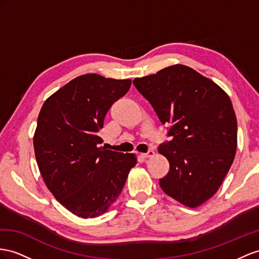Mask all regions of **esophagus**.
Segmentation results:
<instances>
[{
	"label": "esophagus",
	"instance_id": "1",
	"mask_svg": "<svg viewBox=\"0 0 259 259\" xmlns=\"http://www.w3.org/2000/svg\"><path fill=\"white\" fill-rule=\"evenodd\" d=\"M153 155H154V151L153 150H149L147 153H141V156L143 158H148V157H151V156H153Z\"/></svg>",
	"mask_w": 259,
	"mask_h": 259
}]
</instances>
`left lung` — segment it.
<instances>
[{"label": "left lung", "instance_id": "obj_1", "mask_svg": "<svg viewBox=\"0 0 259 259\" xmlns=\"http://www.w3.org/2000/svg\"><path fill=\"white\" fill-rule=\"evenodd\" d=\"M134 84L171 138L158 147L169 162L158 184L175 200L198 207L217 193L234 160L237 122L230 97L183 64L135 78Z\"/></svg>", "mask_w": 259, "mask_h": 259}]
</instances>
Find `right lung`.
Listing matches in <instances>:
<instances>
[{
    "label": "right lung",
    "mask_w": 259,
    "mask_h": 259,
    "mask_svg": "<svg viewBox=\"0 0 259 259\" xmlns=\"http://www.w3.org/2000/svg\"><path fill=\"white\" fill-rule=\"evenodd\" d=\"M131 79L85 74L51 95L39 112L34 149L46 186L73 214L105 213L127 181L137 158L99 147V131Z\"/></svg>",
    "instance_id": "add662e5"
}]
</instances>
